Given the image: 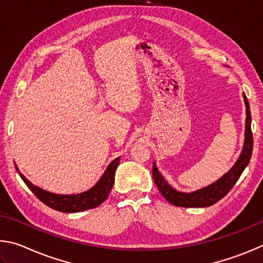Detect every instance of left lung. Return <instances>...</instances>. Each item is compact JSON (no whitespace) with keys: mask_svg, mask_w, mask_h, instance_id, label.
Masks as SVG:
<instances>
[{"mask_svg":"<svg viewBox=\"0 0 263 263\" xmlns=\"http://www.w3.org/2000/svg\"><path fill=\"white\" fill-rule=\"evenodd\" d=\"M243 99H245L246 105V129H245V145H243L242 153L239 157L238 162L234 164V166L229 171L223 178H220L218 181L214 182L205 188H202L200 191H196L194 193H181L168 185V183L164 180L162 174L158 172L157 167L154 164L153 166V177L154 180L157 185L158 190L160 192L165 200H167L170 203L177 206H183V208H203V206H209L215 204L220 199L228 194V193L232 190V187L236 185L238 179L240 178L243 170L250 163V159L252 157L253 151V134L251 129V109L250 104L246 96L243 95Z\"/></svg>","mask_w":263,"mask_h":263,"instance_id":"1","label":"left lung"}]
</instances>
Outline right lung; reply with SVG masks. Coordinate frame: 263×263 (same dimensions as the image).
I'll use <instances>...</instances> for the list:
<instances>
[{
	"label": "right lung",
	"instance_id": "1",
	"mask_svg": "<svg viewBox=\"0 0 263 263\" xmlns=\"http://www.w3.org/2000/svg\"><path fill=\"white\" fill-rule=\"evenodd\" d=\"M119 162L120 158H117L108 165V167L106 168L103 177H101V179L95 187H92L91 190L76 195L53 194V193L46 192L39 187L32 185L21 172L20 176L23 179V181L26 183V186L32 191V193H33L43 203L48 205L49 208L61 211V213H80V211L96 208V206L100 205L106 199H107L109 192L114 185V174L115 170H117L119 165ZM16 170L18 171L17 166Z\"/></svg>",
	"mask_w": 263,
	"mask_h": 263
}]
</instances>
